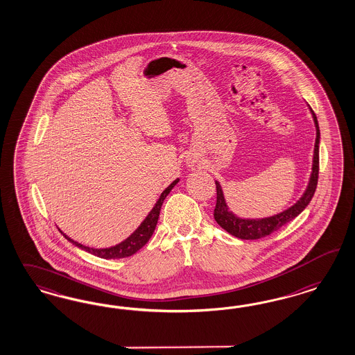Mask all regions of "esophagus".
I'll list each match as a JSON object with an SVG mask.
<instances>
[{
  "label": "esophagus",
  "mask_w": 355,
  "mask_h": 355,
  "mask_svg": "<svg viewBox=\"0 0 355 355\" xmlns=\"http://www.w3.org/2000/svg\"><path fill=\"white\" fill-rule=\"evenodd\" d=\"M190 164H191V165H193V162H190Z\"/></svg>",
  "instance_id": "1"
}]
</instances>
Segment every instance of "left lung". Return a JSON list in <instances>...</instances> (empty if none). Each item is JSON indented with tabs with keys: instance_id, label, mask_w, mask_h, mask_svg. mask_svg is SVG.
<instances>
[{
	"instance_id": "8db88e82",
	"label": "left lung",
	"mask_w": 355,
	"mask_h": 355,
	"mask_svg": "<svg viewBox=\"0 0 355 355\" xmlns=\"http://www.w3.org/2000/svg\"><path fill=\"white\" fill-rule=\"evenodd\" d=\"M312 113V119L315 122L316 128V140H315V148H313V160H312V173L310 177V182L306 189L304 193L302 195L301 199L291 207L289 209L281 212L279 215L270 216L266 218H241L236 217L232 211H229L227 205L224 199V193L221 190L220 183L216 181V193H217V200H216L215 216L216 223L225 229L227 233L232 236L241 238V239H259L263 236H269L273 232L279 230L281 226L288 224L293 218L301 214L302 211L311 202L312 196L318 186V178H319V143H320V130L318 119L310 107Z\"/></svg>"
}]
</instances>
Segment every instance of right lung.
<instances>
[{
  "label": "right lung",
  "instance_id": "obj_1",
  "mask_svg": "<svg viewBox=\"0 0 355 355\" xmlns=\"http://www.w3.org/2000/svg\"><path fill=\"white\" fill-rule=\"evenodd\" d=\"M178 181H180V180L173 181V182L162 191L160 198H159V200L156 202V205L152 208V211L148 214V216L144 218V221L140 224L139 227H138L129 238H126L123 242H121V243L116 245V246H112V248H87V246H83V245L78 243L76 241H73L71 238H69V236L64 234V233H62V234H64V238H66L67 241H70L73 245H76V248H82V250H85L87 252L95 255V257H98V258L121 259L131 257V255H134L138 250L143 248V246L150 241V236H152L153 232H155L156 224H157V220H159V216H160V209H162L164 199L168 196V193L172 191L173 187L178 183Z\"/></svg>",
  "mask_w": 355,
  "mask_h": 355
}]
</instances>
